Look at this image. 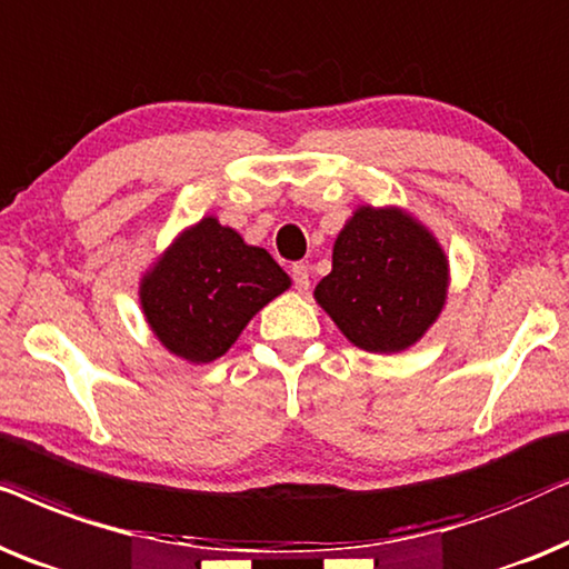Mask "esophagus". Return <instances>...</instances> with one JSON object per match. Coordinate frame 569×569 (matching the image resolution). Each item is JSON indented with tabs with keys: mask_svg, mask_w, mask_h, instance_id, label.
Returning <instances> with one entry per match:
<instances>
[{
	"mask_svg": "<svg viewBox=\"0 0 569 569\" xmlns=\"http://www.w3.org/2000/svg\"><path fill=\"white\" fill-rule=\"evenodd\" d=\"M291 278H293V283H297V289L305 293L307 289H309V268L305 262H297L291 268Z\"/></svg>",
	"mask_w": 569,
	"mask_h": 569,
	"instance_id": "34e87169",
	"label": "esophagus"
}]
</instances>
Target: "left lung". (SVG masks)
I'll return each mask as SVG.
<instances>
[{
	"label": "left lung",
	"instance_id": "left-lung-1",
	"mask_svg": "<svg viewBox=\"0 0 569 569\" xmlns=\"http://www.w3.org/2000/svg\"><path fill=\"white\" fill-rule=\"evenodd\" d=\"M450 260L435 231L400 206H356L332 244V270L315 289L348 343L400 353L442 315Z\"/></svg>",
	"mask_w": 569,
	"mask_h": 569
}]
</instances>
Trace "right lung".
<instances>
[{"label":"right lung","instance_id":"right-lung-1","mask_svg":"<svg viewBox=\"0 0 569 569\" xmlns=\"http://www.w3.org/2000/svg\"><path fill=\"white\" fill-rule=\"evenodd\" d=\"M291 289L268 249L247 244L216 216L181 229L140 276L138 299L166 351L210 363L237 343L249 320Z\"/></svg>","mask_w":569,"mask_h":569}]
</instances>
